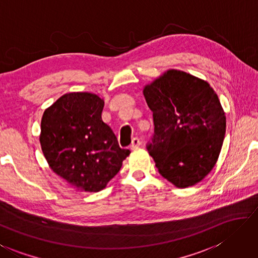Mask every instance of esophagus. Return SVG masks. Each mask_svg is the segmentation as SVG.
I'll use <instances>...</instances> for the list:
<instances>
[{
	"label": "esophagus",
	"instance_id": "esophagus-1",
	"mask_svg": "<svg viewBox=\"0 0 258 258\" xmlns=\"http://www.w3.org/2000/svg\"><path fill=\"white\" fill-rule=\"evenodd\" d=\"M140 145H141V141H140V139L134 138L132 140V143H131V145H130V148H131V150H135V149H138Z\"/></svg>",
	"mask_w": 258,
	"mask_h": 258
}]
</instances>
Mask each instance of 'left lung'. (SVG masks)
I'll list each match as a JSON object with an SVG mask.
<instances>
[{
    "label": "left lung",
    "mask_w": 258,
    "mask_h": 258,
    "mask_svg": "<svg viewBox=\"0 0 258 258\" xmlns=\"http://www.w3.org/2000/svg\"><path fill=\"white\" fill-rule=\"evenodd\" d=\"M154 134L147 144L159 172L176 187L198 184L212 170L226 134V115L210 84L168 71L145 86Z\"/></svg>",
    "instance_id": "8db88e82"
}]
</instances>
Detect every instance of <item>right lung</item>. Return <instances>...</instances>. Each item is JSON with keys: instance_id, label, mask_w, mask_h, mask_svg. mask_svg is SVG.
Returning a JSON list of instances; mask_svg holds the SVG:
<instances>
[{"instance_id": "1", "label": "right lung", "mask_w": 258, "mask_h": 258, "mask_svg": "<svg viewBox=\"0 0 258 258\" xmlns=\"http://www.w3.org/2000/svg\"><path fill=\"white\" fill-rule=\"evenodd\" d=\"M104 104L95 93L70 92L41 118L39 141L50 169L81 191L104 189L131 153L101 119Z\"/></svg>"}]
</instances>
